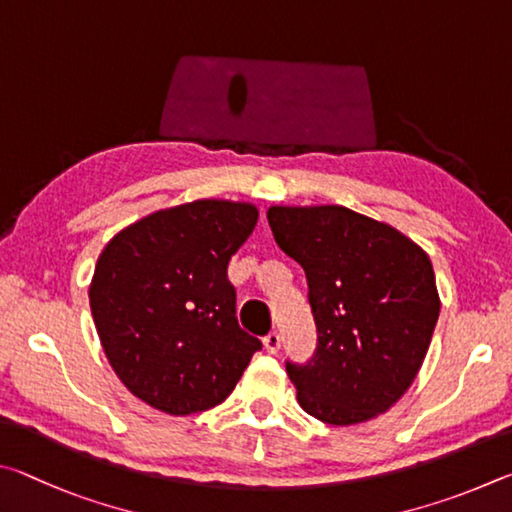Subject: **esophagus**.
<instances>
[{
    "label": "esophagus",
    "instance_id": "esophagus-1",
    "mask_svg": "<svg viewBox=\"0 0 512 512\" xmlns=\"http://www.w3.org/2000/svg\"><path fill=\"white\" fill-rule=\"evenodd\" d=\"M263 344L267 348V353L276 355V353H279V348H281V335L279 333H270V335L263 339Z\"/></svg>",
    "mask_w": 512,
    "mask_h": 512
}]
</instances>
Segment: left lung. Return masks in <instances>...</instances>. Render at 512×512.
Returning a JSON list of instances; mask_svg holds the SVG:
<instances>
[{
  "label": "left lung",
  "mask_w": 512,
  "mask_h": 512,
  "mask_svg": "<svg viewBox=\"0 0 512 512\" xmlns=\"http://www.w3.org/2000/svg\"><path fill=\"white\" fill-rule=\"evenodd\" d=\"M276 245L306 272L317 353L288 364L306 414L357 425L416 380L441 312L427 251L387 222L339 204L267 209Z\"/></svg>",
  "instance_id": "left-lung-1"
}]
</instances>
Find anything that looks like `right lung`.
<instances>
[{"mask_svg": "<svg viewBox=\"0 0 512 512\" xmlns=\"http://www.w3.org/2000/svg\"><path fill=\"white\" fill-rule=\"evenodd\" d=\"M256 222L251 202L195 200L128 224L103 247L89 308L132 396L188 416L236 389L261 342L238 326L227 265Z\"/></svg>", "mask_w": 512, "mask_h": 512, "instance_id": "1", "label": "right lung"}]
</instances>
